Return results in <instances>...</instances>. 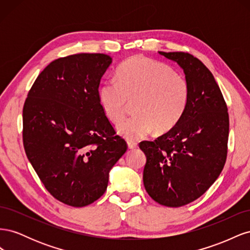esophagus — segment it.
Returning a JSON list of instances; mask_svg holds the SVG:
<instances>
[{
	"mask_svg": "<svg viewBox=\"0 0 250 250\" xmlns=\"http://www.w3.org/2000/svg\"><path fill=\"white\" fill-rule=\"evenodd\" d=\"M127 145H128V148H129V149L138 148V143L134 142V141H128L127 142Z\"/></svg>",
	"mask_w": 250,
	"mask_h": 250,
	"instance_id": "1",
	"label": "esophagus"
}]
</instances>
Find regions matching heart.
Masks as SVG:
<instances>
[{
	"label": "heart",
	"instance_id": "1",
	"mask_svg": "<svg viewBox=\"0 0 250 250\" xmlns=\"http://www.w3.org/2000/svg\"><path fill=\"white\" fill-rule=\"evenodd\" d=\"M190 90L187 80L170 66L146 57L134 56L119 66L117 81H104L98 89L100 106L113 123L125 117L128 103L134 116L118 125L128 140L170 130L184 116Z\"/></svg>",
	"mask_w": 250,
	"mask_h": 250
}]
</instances>
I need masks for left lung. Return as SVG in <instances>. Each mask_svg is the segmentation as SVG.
Listing matches in <instances>:
<instances>
[{
	"label": "left lung",
	"mask_w": 250,
	"mask_h": 250,
	"mask_svg": "<svg viewBox=\"0 0 250 250\" xmlns=\"http://www.w3.org/2000/svg\"><path fill=\"white\" fill-rule=\"evenodd\" d=\"M183 69L190 97L178 123L155 141H144L143 181L162 206L179 208L206 193L220 175L228 154V106L213 74L185 52H158Z\"/></svg>",
	"instance_id": "left-lung-1"
}]
</instances>
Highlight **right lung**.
I'll return each instance as SVG.
<instances>
[{
    "mask_svg": "<svg viewBox=\"0 0 250 250\" xmlns=\"http://www.w3.org/2000/svg\"><path fill=\"white\" fill-rule=\"evenodd\" d=\"M112 58L81 53L48 64L22 109L29 162L49 193L88 206L106 191L109 172L127 150L100 106L98 88Z\"/></svg>",
    "mask_w": 250,
    "mask_h": 250,
    "instance_id": "add662e5",
    "label": "right lung"
}]
</instances>
